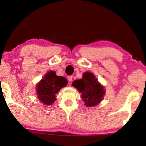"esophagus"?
<instances>
[{"label":"esophagus","instance_id":"esophagus-1","mask_svg":"<svg viewBox=\"0 0 146 146\" xmlns=\"http://www.w3.org/2000/svg\"><path fill=\"white\" fill-rule=\"evenodd\" d=\"M68 80L70 81V82H71V81H72V80H73V76H71V75L68 76Z\"/></svg>","mask_w":146,"mask_h":146}]
</instances>
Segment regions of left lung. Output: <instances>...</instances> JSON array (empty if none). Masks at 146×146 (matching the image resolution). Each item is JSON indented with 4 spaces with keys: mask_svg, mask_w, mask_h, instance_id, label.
Returning <instances> with one entry per match:
<instances>
[{
    "mask_svg": "<svg viewBox=\"0 0 146 146\" xmlns=\"http://www.w3.org/2000/svg\"><path fill=\"white\" fill-rule=\"evenodd\" d=\"M72 85L82 94V100L88 107L99 104L105 95L103 86L91 73L86 72L82 79L75 80Z\"/></svg>",
    "mask_w": 146,
    "mask_h": 146,
    "instance_id": "left-lung-1",
    "label": "left lung"
}]
</instances>
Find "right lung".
<instances>
[{
	"label": "right lung",
	"instance_id": "obj_1",
	"mask_svg": "<svg viewBox=\"0 0 146 146\" xmlns=\"http://www.w3.org/2000/svg\"><path fill=\"white\" fill-rule=\"evenodd\" d=\"M67 84V80L63 76H56L55 72L49 71L37 85L38 99L44 104L51 105L56 100V94Z\"/></svg>",
	"mask_w": 146,
	"mask_h": 146
}]
</instances>
